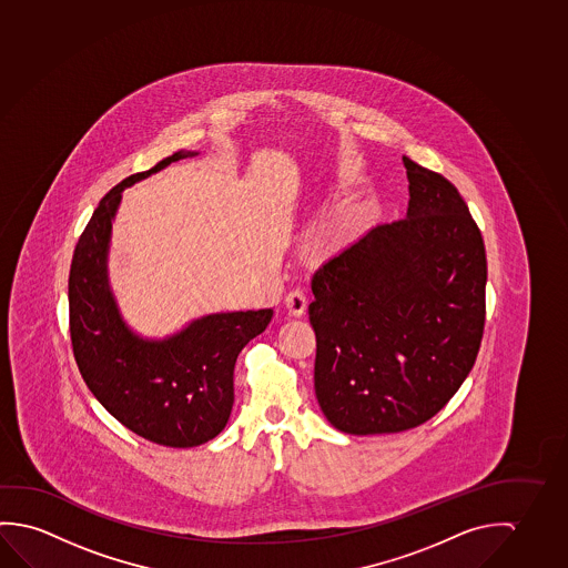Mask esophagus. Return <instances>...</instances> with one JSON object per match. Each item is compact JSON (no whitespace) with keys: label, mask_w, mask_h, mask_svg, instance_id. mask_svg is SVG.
<instances>
[{"label":"esophagus","mask_w":568,"mask_h":568,"mask_svg":"<svg viewBox=\"0 0 568 568\" xmlns=\"http://www.w3.org/2000/svg\"><path fill=\"white\" fill-rule=\"evenodd\" d=\"M307 297L302 290H292L288 296H286V310L290 315L294 317H302L306 312Z\"/></svg>","instance_id":"esophagus-1"}]
</instances>
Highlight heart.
<instances>
[{"mask_svg":"<svg viewBox=\"0 0 568 568\" xmlns=\"http://www.w3.org/2000/svg\"><path fill=\"white\" fill-rule=\"evenodd\" d=\"M363 226V211L361 209H343L334 216L325 219L324 223L315 226L307 236V253L315 258H327L339 253L345 244L353 241Z\"/></svg>","mask_w":568,"mask_h":568,"instance_id":"obj_1","label":"heart"}]
</instances>
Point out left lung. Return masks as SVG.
<instances>
[{"instance_id": "obj_1", "label": "left lung", "mask_w": 568, "mask_h": 568, "mask_svg": "<svg viewBox=\"0 0 568 568\" xmlns=\"http://www.w3.org/2000/svg\"><path fill=\"white\" fill-rule=\"evenodd\" d=\"M405 219L377 225L312 278L315 396L345 434L430 420L476 363L486 324L484 239L458 190L403 155Z\"/></svg>"}]
</instances>
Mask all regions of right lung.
<instances>
[{"label": "right lung", "instance_id": "obj_1", "mask_svg": "<svg viewBox=\"0 0 568 568\" xmlns=\"http://www.w3.org/2000/svg\"><path fill=\"white\" fill-rule=\"evenodd\" d=\"M190 155L197 152H175L100 199L69 274L72 353L87 387L128 430L170 448H193L225 428L236 357L274 314L203 315L165 339L140 337L122 320L109 284L110 233L122 191Z\"/></svg>", "mask_w": 568, "mask_h": 568}]
</instances>
